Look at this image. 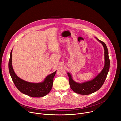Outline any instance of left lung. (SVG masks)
<instances>
[{
    "mask_svg": "<svg viewBox=\"0 0 121 121\" xmlns=\"http://www.w3.org/2000/svg\"><path fill=\"white\" fill-rule=\"evenodd\" d=\"M96 39L102 44L104 50V65L101 71L93 79L83 83L75 81L70 73L67 72L69 82L71 89L76 93L81 95H89L98 91L104 83L110 68L109 53L106 44L97 38Z\"/></svg>",
    "mask_w": 121,
    "mask_h": 121,
    "instance_id": "obj_1",
    "label": "left lung"
}]
</instances>
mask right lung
Here are the masks:
<instances>
[{"label": "right lung", "instance_id": "right-lung-1", "mask_svg": "<svg viewBox=\"0 0 121 121\" xmlns=\"http://www.w3.org/2000/svg\"><path fill=\"white\" fill-rule=\"evenodd\" d=\"M12 53L11 51L9 62V69L11 78L17 88L22 93L31 97L40 98L48 94L53 87L54 78L56 71L48 75L44 80L39 83H32L25 81L15 74L12 65Z\"/></svg>", "mask_w": 121, "mask_h": 121}]
</instances>
